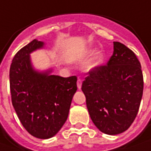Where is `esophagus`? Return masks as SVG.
I'll return each instance as SVG.
<instances>
[{"mask_svg":"<svg viewBox=\"0 0 151 151\" xmlns=\"http://www.w3.org/2000/svg\"><path fill=\"white\" fill-rule=\"evenodd\" d=\"M77 87L78 89H80L81 87H82V80L81 79H78V81H77Z\"/></svg>","mask_w":151,"mask_h":151,"instance_id":"obj_1","label":"esophagus"}]
</instances>
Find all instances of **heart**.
<instances>
[{
  "label": "heart",
  "mask_w": 151,
  "mask_h": 151,
  "mask_svg": "<svg viewBox=\"0 0 151 151\" xmlns=\"http://www.w3.org/2000/svg\"><path fill=\"white\" fill-rule=\"evenodd\" d=\"M88 52H91V51H88ZM103 61H104V55L102 53H97L95 57H93L90 61H88V63L84 65L83 70L85 72H91L97 68H99L103 63Z\"/></svg>",
  "instance_id": "1"
}]
</instances>
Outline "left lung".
Masks as SVG:
<instances>
[{"label": "left lung", "mask_w": 151, "mask_h": 151, "mask_svg": "<svg viewBox=\"0 0 151 151\" xmlns=\"http://www.w3.org/2000/svg\"><path fill=\"white\" fill-rule=\"evenodd\" d=\"M113 50L106 66L89 72L82 83L91 120L109 135L122 134L131 126L144 89L141 65L134 53L120 42H113Z\"/></svg>", "instance_id": "left-lung-1"}]
</instances>
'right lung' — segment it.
Listing matches in <instances>:
<instances>
[{"mask_svg": "<svg viewBox=\"0 0 151 151\" xmlns=\"http://www.w3.org/2000/svg\"><path fill=\"white\" fill-rule=\"evenodd\" d=\"M45 45L35 39L20 50L12 59L9 78L12 106L21 123L34 137L47 139L68 119L77 77L54 75L53 68H35L30 54Z\"/></svg>", "mask_w": 151, "mask_h": 151, "instance_id": "right-lung-1", "label": "right lung"}]
</instances>
